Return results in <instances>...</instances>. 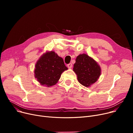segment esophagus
<instances>
[{"label":"esophagus","mask_w":133,"mask_h":133,"mask_svg":"<svg viewBox=\"0 0 133 133\" xmlns=\"http://www.w3.org/2000/svg\"><path fill=\"white\" fill-rule=\"evenodd\" d=\"M72 66L73 65H72V64H71V63H69V64L67 65V67H68V68H71L72 67Z\"/></svg>","instance_id":"esophagus-1"}]
</instances>
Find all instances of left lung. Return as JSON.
Listing matches in <instances>:
<instances>
[{"instance_id": "1", "label": "left lung", "mask_w": 133, "mask_h": 133, "mask_svg": "<svg viewBox=\"0 0 133 133\" xmlns=\"http://www.w3.org/2000/svg\"><path fill=\"white\" fill-rule=\"evenodd\" d=\"M73 71L77 75L78 81L86 87L96 82L101 74L100 66L86 54H80L76 57Z\"/></svg>"}]
</instances>
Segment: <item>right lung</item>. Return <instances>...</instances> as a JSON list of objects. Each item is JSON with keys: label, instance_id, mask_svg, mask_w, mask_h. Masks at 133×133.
I'll list each match as a JSON object with an SVG mask.
<instances>
[{"label": "right lung", "instance_id": "1", "mask_svg": "<svg viewBox=\"0 0 133 133\" xmlns=\"http://www.w3.org/2000/svg\"><path fill=\"white\" fill-rule=\"evenodd\" d=\"M67 69L63 59L57 53L47 52L37 62L34 76L41 85L50 87L58 82L62 73Z\"/></svg>", "mask_w": 133, "mask_h": 133}]
</instances>
